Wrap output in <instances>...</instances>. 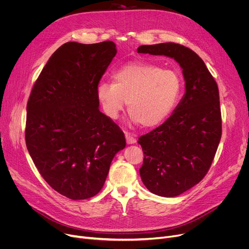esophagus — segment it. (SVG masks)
<instances>
[{
	"instance_id": "obj_1",
	"label": "esophagus",
	"mask_w": 249,
	"mask_h": 249,
	"mask_svg": "<svg viewBox=\"0 0 249 249\" xmlns=\"http://www.w3.org/2000/svg\"><path fill=\"white\" fill-rule=\"evenodd\" d=\"M125 137H126V141L128 144H133V143L136 142V138L133 137L131 134L128 133V132H125Z\"/></svg>"
}]
</instances>
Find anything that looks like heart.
Masks as SVG:
<instances>
[{
	"label": "heart",
	"instance_id": "heart-1",
	"mask_svg": "<svg viewBox=\"0 0 249 249\" xmlns=\"http://www.w3.org/2000/svg\"><path fill=\"white\" fill-rule=\"evenodd\" d=\"M113 83L102 82L97 96L103 110L116 119L128 104V112L143 127H153L169 116L179 100L182 81L173 70L134 62L114 71Z\"/></svg>",
	"mask_w": 249,
	"mask_h": 249
}]
</instances>
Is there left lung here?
<instances>
[{"mask_svg": "<svg viewBox=\"0 0 249 249\" xmlns=\"http://www.w3.org/2000/svg\"><path fill=\"white\" fill-rule=\"evenodd\" d=\"M137 52L174 58L186 81L171 117L138 139L144 153L143 184L158 196L177 197L200 182L213 162L222 135L218 86L202 58L184 45H141Z\"/></svg>", "mask_w": 249, "mask_h": 249, "instance_id": "1", "label": "left lung"}]
</instances>
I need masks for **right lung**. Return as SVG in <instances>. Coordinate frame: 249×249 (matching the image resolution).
Masks as SVG:
<instances>
[{
  "instance_id": "obj_1",
  "label": "right lung",
  "mask_w": 249,
  "mask_h": 249,
  "mask_svg": "<svg viewBox=\"0 0 249 249\" xmlns=\"http://www.w3.org/2000/svg\"><path fill=\"white\" fill-rule=\"evenodd\" d=\"M117 53L112 41L67 42L52 54L27 103L25 140L47 184L71 200L103 188L125 135L99 110L97 88Z\"/></svg>"
}]
</instances>
